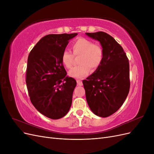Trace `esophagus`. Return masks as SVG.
Masks as SVG:
<instances>
[{
	"label": "esophagus",
	"mask_w": 154,
	"mask_h": 154,
	"mask_svg": "<svg viewBox=\"0 0 154 154\" xmlns=\"http://www.w3.org/2000/svg\"><path fill=\"white\" fill-rule=\"evenodd\" d=\"M76 82H77V85H78V86H82V85H83V83H82V82L81 80H78Z\"/></svg>",
	"instance_id": "esophagus-1"
}]
</instances>
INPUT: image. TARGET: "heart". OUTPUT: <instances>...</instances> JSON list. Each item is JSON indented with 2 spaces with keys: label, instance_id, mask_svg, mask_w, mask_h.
Masks as SVG:
<instances>
[{
  "label": "heart",
  "instance_id": "obj_1",
  "mask_svg": "<svg viewBox=\"0 0 154 154\" xmlns=\"http://www.w3.org/2000/svg\"><path fill=\"white\" fill-rule=\"evenodd\" d=\"M73 54L80 55L78 58L79 66L71 69L68 72L69 76L81 79L89 73L91 69L96 70L101 65L104 57V51L99 44L84 38H80L72 44ZM61 60L63 66L67 69L72 67L73 55L68 51H64L62 54Z\"/></svg>",
  "mask_w": 154,
  "mask_h": 154
}]
</instances>
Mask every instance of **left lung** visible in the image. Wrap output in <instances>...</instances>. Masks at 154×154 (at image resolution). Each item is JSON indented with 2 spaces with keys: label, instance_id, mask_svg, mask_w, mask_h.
<instances>
[{
  "label": "left lung",
  "instance_id": "obj_1",
  "mask_svg": "<svg viewBox=\"0 0 154 154\" xmlns=\"http://www.w3.org/2000/svg\"><path fill=\"white\" fill-rule=\"evenodd\" d=\"M85 34L99 41L104 51L99 67L83 81L86 100L93 113L106 118L122 106L128 94V60L122 46L109 34L103 31Z\"/></svg>",
  "mask_w": 154,
  "mask_h": 154
}]
</instances>
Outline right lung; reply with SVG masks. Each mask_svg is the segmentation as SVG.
I'll list each match as a JSON object with an SVG mask.
<instances>
[{
    "instance_id": "right-lung-1",
    "label": "right lung",
    "mask_w": 154,
    "mask_h": 154,
    "mask_svg": "<svg viewBox=\"0 0 154 154\" xmlns=\"http://www.w3.org/2000/svg\"><path fill=\"white\" fill-rule=\"evenodd\" d=\"M77 35H46L28 56L26 82L30 100L39 112L50 119L63 118L71 108L76 82L66 76L61 57L69 40Z\"/></svg>"
}]
</instances>
